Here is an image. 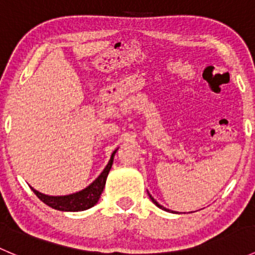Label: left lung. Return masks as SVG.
I'll use <instances>...</instances> for the list:
<instances>
[{
    "label": "left lung",
    "mask_w": 255,
    "mask_h": 255,
    "mask_svg": "<svg viewBox=\"0 0 255 255\" xmlns=\"http://www.w3.org/2000/svg\"><path fill=\"white\" fill-rule=\"evenodd\" d=\"M149 197H150V200H151V201H153V202H154V204H155V205H156V206H158L159 208H161V210H165V211H169V210H166V208H165V207H163V206H161V205H159V204H158V202H156V201H155V200H154V199H153V197H151V195H149Z\"/></svg>",
    "instance_id": "8db88e82"
}]
</instances>
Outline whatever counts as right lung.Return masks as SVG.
Here are the masks:
<instances>
[{
    "label": "right lung",
    "instance_id": "obj_1",
    "mask_svg": "<svg viewBox=\"0 0 255 255\" xmlns=\"http://www.w3.org/2000/svg\"><path fill=\"white\" fill-rule=\"evenodd\" d=\"M115 153L116 150L112 153L111 159H110L109 164L105 168V170L101 173V175L97 177L90 186L82 190V191L76 192V194L73 195H68V196H48V195L40 194V192H38L37 190H34L32 187L33 192L45 205L59 211H84L95 206L97 204V201H99L102 191H104L107 175H109L110 170H111Z\"/></svg>",
    "mask_w": 255,
    "mask_h": 255
}]
</instances>
